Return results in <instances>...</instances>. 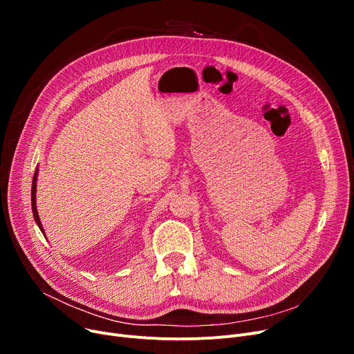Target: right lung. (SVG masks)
Segmentation results:
<instances>
[{
    "label": "right lung",
    "instance_id": "right-lung-1",
    "mask_svg": "<svg viewBox=\"0 0 354 354\" xmlns=\"http://www.w3.org/2000/svg\"><path fill=\"white\" fill-rule=\"evenodd\" d=\"M37 174H39V169H35L34 172V176H32V187H31V207H32V215H34V219L37 222V225L40 227V230L43 231L44 234V230H43V225H41V221L39 218V212H37V207H35V182H37Z\"/></svg>",
    "mask_w": 354,
    "mask_h": 354
}]
</instances>
